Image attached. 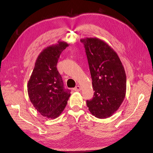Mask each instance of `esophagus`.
I'll return each mask as SVG.
<instances>
[{
  "mask_svg": "<svg viewBox=\"0 0 153 153\" xmlns=\"http://www.w3.org/2000/svg\"><path fill=\"white\" fill-rule=\"evenodd\" d=\"M75 91H80L81 90V87L80 85H77L75 87V89H74Z\"/></svg>",
  "mask_w": 153,
  "mask_h": 153,
  "instance_id": "esophagus-1",
  "label": "esophagus"
}]
</instances>
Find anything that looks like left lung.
<instances>
[{
    "instance_id": "1",
    "label": "left lung",
    "mask_w": 153,
    "mask_h": 153,
    "mask_svg": "<svg viewBox=\"0 0 153 153\" xmlns=\"http://www.w3.org/2000/svg\"><path fill=\"white\" fill-rule=\"evenodd\" d=\"M80 42L84 45L94 91L87 105L96 117H109L119 108L126 94L124 67L116 52L102 40L88 38Z\"/></svg>"
}]
</instances>
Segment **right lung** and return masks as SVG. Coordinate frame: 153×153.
Instances as JSON below:
<instances>
[{
    "label": "right lung",
    "mask_w": 153,
    "mask_h": 153,
    "mask_svg": "<svg viewBox=\"0 0 153 153\" xmlns=\"http://www.w3.org/2000/svg\"><path fill=\"white\" fill-rule=\"evenodd\" d=\"M66 43L50 46L43 50L35 63L27 91L36 109L44 117L56 118L65 108L71 91L65 89L57 64Z\"/></svg>",
    "instance_id": "right-lung-1"
}]
</instances>
